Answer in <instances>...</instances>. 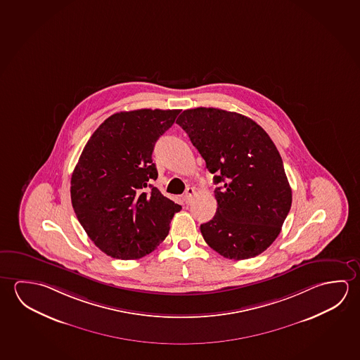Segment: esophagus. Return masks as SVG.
Segmentation results:
<instances>
[{
    "instance_id": "34e87169",
    "label": "esophagus",
    "mask_w": 360,
    "mask_h": 360,
    "mask_svg": "<svg viewBox=\"0 0 360 360\" xmlns=\"http://www.w3.org/2000/svg\"><path fill=\"white\" fill-rule=\"evenodd\" d=\"M195 193V188H192V187H188V188L186 189V192H184V195H183V200H184V202H186L187 205H189V203L192 202Z\"/></svg>"
}]
</instances>
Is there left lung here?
Returning a JSON list of instances; mask_svg holds the SVG:
<instances>
[{
    "label": "left lung",
    "instance_id": "1",
    "mask_svg": "<svg viewBox=\"0 0 360 360\" xmlns=\"http://www.w3.org/2000/svg\"><path fill=\"white\" fill-rule=\"evenodd\" d=\"M177 124L219 184L216 216L200 224L207 245L226 259L262 254L278 236L292 200L271 138L252 119L216 108L184 110Z\"/></svg>",
    "mask_w": 360,
    "mask_h": 360
}]
</instances>
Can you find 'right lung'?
Returning a JSON list of instances; mask_svg holds the SVG:
<instances>
[{"label": "right lung", "instance_id": "add662e5", "mask_svg": "<svg viewBox=\"0 0 360 360\" xmlns=\"http://www.w3.org/2000/svg\"><path fill=\"white\" fill-rule=\"evenodd\" d=\"M179 112L112 114L84 147L71 176V203L90 240L108 256L136 259L150 254L182 210L150 184L158 177L154 144Z\"/></svg>", "mask_w": 360, "mask_h": 360}]
</instances>
